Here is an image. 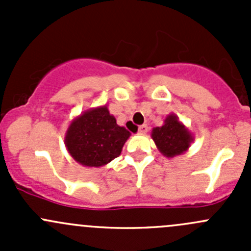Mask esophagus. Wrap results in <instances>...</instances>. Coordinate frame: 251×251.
<instances>
[{
  "mask_svg": "<svg viewBox=\"0 0 251 251\" xmlns=\"http://www.w3.org/2000/svg\"><path fill=\"white\" fill-rule=\"evenodd\" d=\"M147 131H148V126L147 125H141L140 127H138V133H140V135H144Z\"/></svg>",
  "mask_w": 251,
  "mask_h": 251,
  "instance_id": "obj_1",
  "label": "esophagus"
}]
</instances>
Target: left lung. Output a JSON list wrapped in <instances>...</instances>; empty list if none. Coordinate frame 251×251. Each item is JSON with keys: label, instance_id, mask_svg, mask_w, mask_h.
<instances>
[{"label": "left lung", "instance_id": "obj_1", "mask_svg": "<svg viewBox=\"0 0 251 251\" xmlns=\"http://www.w3.org/2000/svg\"><path fill=\"white\" fill-rule=\"evenodd\" d=\"M151 138L158 151L166 158H174L186 153L194 141L193 133L175 114H169L163 126L151 130Z\"/></svg>", "mask_w": 251, "mask_h": 251}]
</instances>
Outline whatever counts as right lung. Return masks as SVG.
I'll return each mask as SVG.
<instances>
[{
	"instance_id": "add662e5",
	"label": "right lung",
	"mask_w": 251,
	"mask_h": 251,
	"mask_svg": "<svg viewBox=\"0 0 251 251\" xmlns=\"http://www.w3.org/2000/svg\"><path fill=\"white\" fill-rule=\"evenodd\" d=\"M131 133L116 124L108 105L91 108L75 116L65 132L68 153L82 166L100 168L120 155Z\"/></svg>"
}]
</instances>
